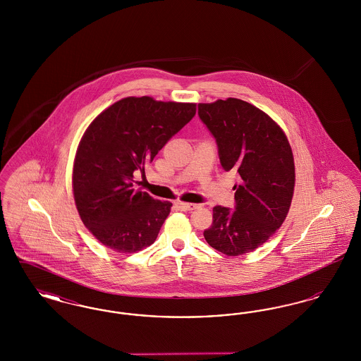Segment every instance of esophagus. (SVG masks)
<instances>
[{"label": "esophagus", "instance_id": "esophagus-1", "mask_svg": "<svg viewBox=\"0 0 361 361\" xmlns=\"http://www.w3.org/2000/svg\"><path fill=\"white\" fill-rule=\"evenodd\" d=\"M176 207L178 208V209H181V211H192V209H196L197 208V204H193V203H184V202H176L174 203Z\"/></svg>", "mask_w": 361, "mask_h": 361}]
</instances>
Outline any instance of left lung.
Returning <instances> with one entry per match:
<instances>
[{
	"label": "left lung",
	"instance_id": "1",
	"mask_svg": "<svg viewBox=\"0 0 361 361\" xmlns=\"http://www.w3.org/2000/svg\"><path fill=\"white\" fill-rule=\"evenodd\" d=\"M197 109L215 137L222 168L240 176L235 206L214 207L204 238L227 256L249 253L269 240L288 214L295 187L291 146L265 112L240 99L199 104Z\"/></svg>",
	"mask_w": 361,
	"mask_h": 361
}]
</instances>
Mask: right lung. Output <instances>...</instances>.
Listing matches in <instances>:
<instances>
[{"instance_id":"obj_1","label":"right lung","mask_w":361,"mask_h":361,"mask_svg":"<svg viewBox=\"0 0 361 361\" xmlns=\"http://www.w3.org/2000/svg\"><path fill=\"white\" fill-rule=\"evenodd\" d=\"M195 114L196 104L127 97L87 127L74 161V200L86 228L106 247L134 253L154 243L172 203L134 188V172L145 173Z\"/></svg>"}]
</instances>
